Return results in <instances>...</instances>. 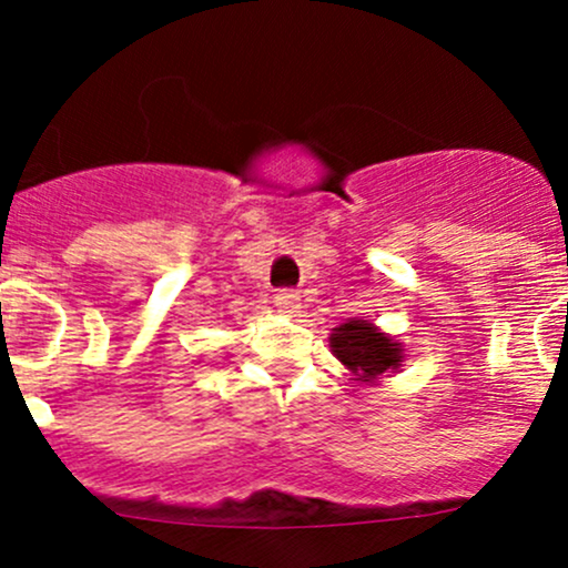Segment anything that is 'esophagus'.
Masks as SVG:
<instances>
[{"mask_svg": "<svg viewBox=\"0 0 568 568\" xmlns=\"http://www.w3.org/2000/svg\"><path fill=\"white\" fill-rule=\"evenodd\" d=\"M275 306L283 315H296L302 310V296L296 291H280L275 296Z\"/></svg>", "mask_w": 568, "mask_h": 568, "instance_id": "1", "label": "esophagus"}]
</instances>
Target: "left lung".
<instances>
[{
  "mask_svg": "<svg viewBox=\"0 0 568 568\" xmlns=\"http://www.w3.org/2000/svg\"><path fill=\"white\" fill-rule=\"evenodd\" d=\"M331 352L344 368L355 387H374L384 376H393L403 368L406 349L400 338L384 334L379 325L363 317H349L347 323L331 328Z\"/></svg>",
  "mask_w": 568,
  "mask_h": 568,
  "instance_id": "left-lung-1",
  "label": "left lung"
}]
</instances>
